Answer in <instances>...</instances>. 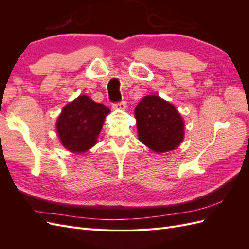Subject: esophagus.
Wrapping results in <instances>:
<instances>
[{"label": "esophagus", "mask_w": 249, "mask_h": 249, "mask_svg": "<svg viewBox=\"0 0 249 249\" xmlns=\"http://www.w3.org/2000/svg\"><path fill=\"white\" fill-rule=\"evenodd\" d=\"M113 108L114 109H117V110H124L126 108V104L124 101H122V102H118V103H115L113 104Z\"/></svg>", "instance_id": "1"}]
</instances>
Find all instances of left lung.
Returning a JSON list of instances; mask_svg holds the SVG:
<instances>
[{"label":"left lung","instance_id":"left-lung-1","mask_svg":"<svg viewBox=\"0 0 249 249\" xmlns=\"http://www.w3.org/2000/svg\"><path fill=\"white\" fill-rule=\"evenodd\" d=\"M138 138L155 153L176 149L184 139L185 124L172 104L158 95H146L135 108Z\"/></svg>","mask_w":249,"mask_h":249}]
</instances>
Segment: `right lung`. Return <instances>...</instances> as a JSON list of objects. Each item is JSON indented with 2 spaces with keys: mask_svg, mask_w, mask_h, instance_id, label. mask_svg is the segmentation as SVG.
Masks as SVG:
<instances>
[{
  "mask_svg": "<svg viewBox=\"0 0 249 249\" xmlns=\"http://www.w3.org/2000/svg\"><path fill=\"white\" fill-rule=\"evenodd\" d=\"M110 109L93 102L87 95H80L62 109L56 129L61 144L71 153L81 154L91 148Z\"/></svg>",
  "mask_w": 249,
  "mask_h": 249,
  "instance_id": "add662e5",
  "label": "right lung"
}]
</instances>
